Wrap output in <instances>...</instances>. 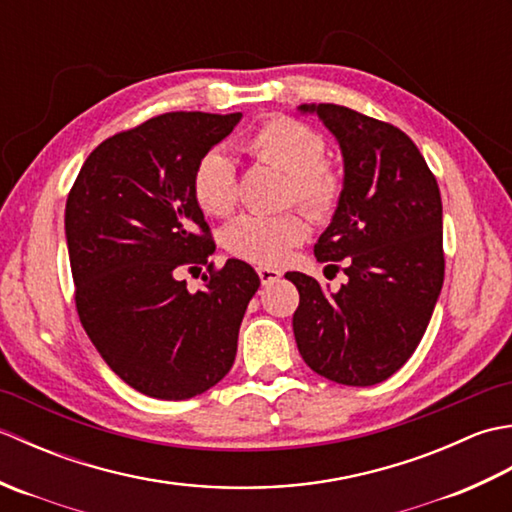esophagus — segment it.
Instances as JSON below:
<instances>
[{
  "label": "esophagus",
  "instance_id": "esophagus-1",
  "mask_svg": "<svg viewBox=\"0 0 512 512\" xmlns=\"http://www.w3.org/2000/svg\"><path fill=\"white\" fill-rule=\"evenodd\" d=\"M257 275H259V281H262V286H268V284H275V281L281 279V270L257 268Z\"/></svg>",
  "mask_w": 512,
  "mask_h": 512
}]
</instances>
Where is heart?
<instances>
[{
	"instance_id": "obj_1",
	"label": "heart",
	"mask_w": 512,
	"mask_h": 512,
	"mask_svg": "<svg viewBox=\"0 0 512 512\" xmlns=\"http://www.w3.org/2000/svg\"><path fill=\"white\" fill-rule=\"evenodd\" d=\"M246 151L257 160L284 171L288 195L314 217H328L341 198V178L325 158V140L314 129L292 118H270L246 140ZM193 198L209 215L224 217L235 209V162L224 149H211L193 169ZM308 235L306 217L297 211L279 215L248 213L224 231V246L231 255L259 266H277L290 248Z\"/></svg>"
}]
</instances>
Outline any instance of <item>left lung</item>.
Returning <instances> with one entry per match:
<instances>
[{
  "mask_svg": "<svg viewBox=\"0 0 512 512\" xmlns=\"http://www.w3.org/2000/svg\"><path fill=\"white\" fill-rule=\"evenodd\" d=\"M330 129L343 156V189L314 244L319 262H343L347 284L286 273L299 290L292 317L312 372L341 385L383 383L409 361L444 281L442 200L413 140L398 127L332 103L299 105Z\"/></svg>",
  "mask_w": 512,
  "mask_h": 512,
  "instance_id": "8db88e82",
  "label": "left lung"
}]
</instances>
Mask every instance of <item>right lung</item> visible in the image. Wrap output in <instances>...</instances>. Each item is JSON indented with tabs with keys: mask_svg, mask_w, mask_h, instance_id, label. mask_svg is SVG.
<instances>
[{
	"mask_svg": "<svg viewBox=\"0 0 512 512\" xmlns=\"http://www.w3.org/2000/svg\"><path fill=\"white\" fill-rule=\"evenodd\" d=\"M239 121L242 112H171L107 138L65 202L79 319L112 372L151 398L187 400L220 383L259 288L239 259L211 264L198 292L180 281L215 250L193 169Z\"/></svg>",
	"mask_w": 512,
	"mask_h": 512,
	"instance_id": "add662e5",
	"label": "right lung"
}]
</instances>
